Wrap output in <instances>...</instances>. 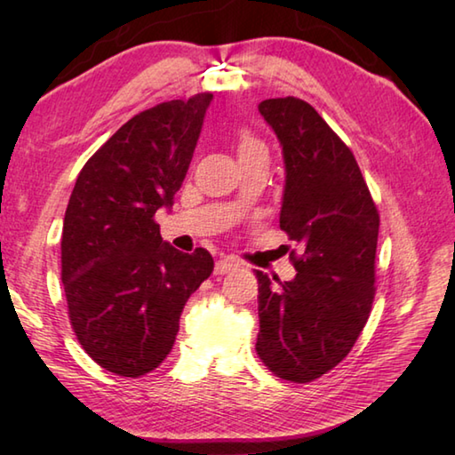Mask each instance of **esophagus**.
Returning <instances> with one entry per match:
<instances>
[{"label": "esophagus", "instance_id": "obj_1", "mask_svg": "<svg viewBox=\"0 0 455 455\" xmlns=\"http://www.w3.org/2000/svg\"><path fill=\"white\" fill-rule=\"evenodd\" d=\"M235 267H236V264L230 262V259H219V262L215 264V274L217 275H225L228 272H233Z\"/></svg>", "mask_w": 455, "mask_h": 455}]
</instances>
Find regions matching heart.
<instances>
[{
    "label": "heart",
    "mask_w": 455,
    "mask_h": 455,
    "mask_svg": "<svg viewBox=\"0 0 455 455\" xmlns=\"http://www.w3.org/2000/svg\"><path fill=\"white\" fill-rule=\"evenodd\" d=\"M238 150L240 152H252V150H264V147L252 137V134H243V137H240Z\"/></svg>",
    "instance_id": "1"
}]
</instances>
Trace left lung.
I'll return each mask as SVG.
<instances>
[{"mask_svg":"<svg viewBox=\"0 0 455 455\" xmlns=\"http://www.w3.org/2000/svg\"><path fill=\"white\" fill-rule=\"evenodd\" d=\"M258 111L282 144L279 227L303 254L291 282L256 269V352L282 379L308 383L344 360L370 318L379 212L352 150L311 105L277 98Z\"/></svg>","mask_w":455,"mask_h":455,"instance_id":"1","label":"left lung"}]
</instances>
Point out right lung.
<instances>
[{
	"mask_svg": "<svg viewBox=\"0 0 455 455\" xmlns=\"http://www.w3.org/2000/svg\"><path fill=\"white\" fill-rule=\"evenodd\" d=\"M212 93L134 115L85 162L62 227V283L76 336L95 363L140 377L172 350L211 254H183L160 236L156 211L173 205Z\"/></svg>",
	"mask_w": 455,
	"mask_h": 455,
	"instance_id": "obj_1",
	"label": "right lung"
}]
</instances>
